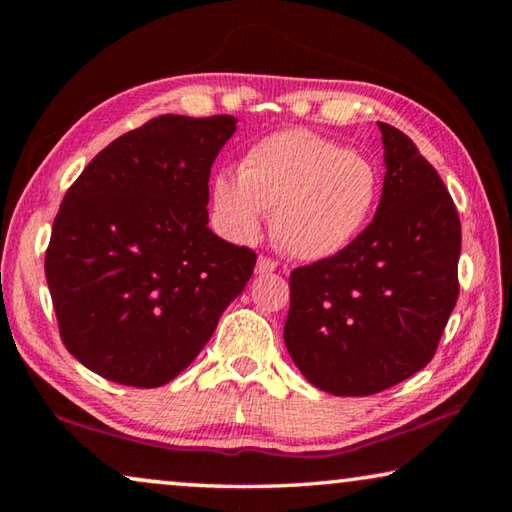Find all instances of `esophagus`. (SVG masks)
<instances>
[{
  "mask_svg": "<svg viewBox=\"0 0 512 512\" xmlns=\"http://www.w3.org/2000/svg\"><path fill=\"white\" fill-rule=\"evenodd\" d=\"M277 268V262L275 259H271V257H266V255H259V259H257V266H255V271L259 273V275H266V273H273Z\"/></svg>",
  "mask_w": 512,
  "mask_h": 512,
  "instance_id": "1",
  "label": "esophagus"
}]
</instances>
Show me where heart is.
<instances>
[{
	"label": "heart",
	"mask_w": 512,
	"mask_h": 512,
	"mask_svg": "<svg viewBox=\"0 0 512 512\" xmlns=\"http://www.w3.org/2000/svg\"><path fill=\"white\" fill-rule=\"evenodd\" d=\"M377 196L375 164L307 128L250 144L239 176L212 180L214 221L225 237L253 239L264 212H273L277 244L309 262L348 248L370 221Z\"/></svg>",
	"instance_id": "heart-1"
}]
</instances>
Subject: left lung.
Returning a JSON list of instances; mask_svg holds the SVG:
<instances>
[{"label":"left lung","instance_id":"obj_1","mask_svg":"<svg viewBox=\"0 0 512 512\" xmlns=\"http://www.w3.org/2000/svg\"><path fill=\"white\" fill-rule=\"evenodd\" d=\"M386 178L375 219L348 248L291 271L284 343L320 391L363 397L433 359L458 300L461 219L438 171L379 121Z\"/></svg>","mask_w":512,"mask_h":512}]
</instances>
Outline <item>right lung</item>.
<instances>
[{
    "label": "right lung",
    "instance_id": "obj_1",
    "mask_svg": "<svg viewBox=\"0 0 512 512\" xmlns=\"http://www.w3.org/2000/svg\"><path fill=\"white\" fill-rule=\"evenodd\" d=\"M235 121L153 117L94 155L67 189L45 275L60 339L97 375L167 384L253 275L255 250L207 228L210 169Z\"/></svg>",
    "mask_w": 512,
    "mask_h": 512
}]
</instances>
